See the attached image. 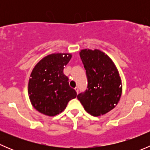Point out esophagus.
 Instances as JSON below:
<instances>
[{
  "label": "esophagus",
  "instance_id": "esophagus-1",
  "mask_svg": "<svg viewBox=\"0 0 150 150\" xmlns=\"http://www.w3.org/2000/svg\"><path fill=\"white\" fill-rule=\"evenodd\" d=\"M75 90L76 91L77 93H78V92H79V88H78V87H75Z\"/></svg>",
  "mask_w": 150,
  "mask_h": 150
}]
</instances>
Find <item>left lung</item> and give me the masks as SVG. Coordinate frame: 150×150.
I'll use <instances>...</instances> for the list:
<instances>
[{
    "label": "left lung",
    "mask_w": 150,
    "mask_h": 150,
    "mask_svg": "<svg viewBox=\"0 0 150 150\" xmlns=\"http://www.w3.org/2000/svg\"><path fill=\"white\" fill-rule=\"evenodd\" d=\"M80 57L86 69L88 86L77 98L91 115L106 114L115 107L121 96L118 71L111 59L99 50L83 49Z\"/></svg>",
    "instance_id": "left-lung-1"
}]
</instances>
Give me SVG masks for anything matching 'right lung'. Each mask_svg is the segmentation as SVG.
<instances>
[{"label":"right lung","mask_w":150,"mask_h":150,"mask_svg":"<svg viewBox=\"0 0 150 150\" xmlns=\"http://www.w3.org/2000/svg\"><path fill=\"white\" fill-rule=\"evenodd\" d=\"M70 54H53L40 60L30 75L28 93L33 107L42 114L57 115L75 99L77 93L69 86L63 72Z\"/></svg>","instance_id":"add662e5"}]
</instances>
